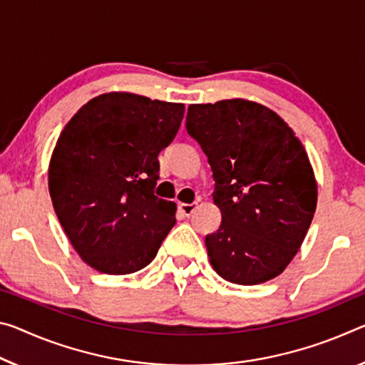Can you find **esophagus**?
I'll use <instances>...</instances> for the list:
<instances>
[{
	"label": "esophagus",
	"mask_w": 365,
	"mask_h": 365,
	"mask_svg": "<svg viewBox=\"0 0 365 365\" xmlns=\"http://www.w3.org/2000/svg\"><path fill=\"white\" fill-rule=\"evenodd\" d=\"M196 210V203H180V211L183 212V216H192L193 211Z\"/></svg>",
	"instance_id": "esophagus-1"
}]
</instances>
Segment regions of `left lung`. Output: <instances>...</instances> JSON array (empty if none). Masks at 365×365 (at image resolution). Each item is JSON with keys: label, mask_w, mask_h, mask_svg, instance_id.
<instances>
[{"label": "left lung", "mask_w": 365, "mask_h": 365, "mask_svg": "<svg viewBox=\"0 0 365 365\" xmlns=\"http://www.w3.org/2000/svg\"><path fill=\"white\" fill-rule=\"evenodd\" d=\"M187 131L210 162L222 214L206 235L212 268L234 284L273 279L296 257L315 214L304 146L273 110L240 99L190 106Z\"/></svg>", "instance_id": "1"}]
</instances>
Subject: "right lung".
<instances>
[{"instance_id": "obj_1", "label": "right lung", "mask_w": 365, "mask_h": 365, "mask_svg": "<svg viewBox=\"0 0 365 365\" xmlns=\"http://www.w3.org/2000/svg\"><path fill=\"white\" fill-rule=\"evenodd\" d=\"M183 113V103L110 92L86 103L58 138L51 203L74 250L101 273L143 269L175 224V203L154 188L158 155Z\"/></svg>"}]
</instances>
